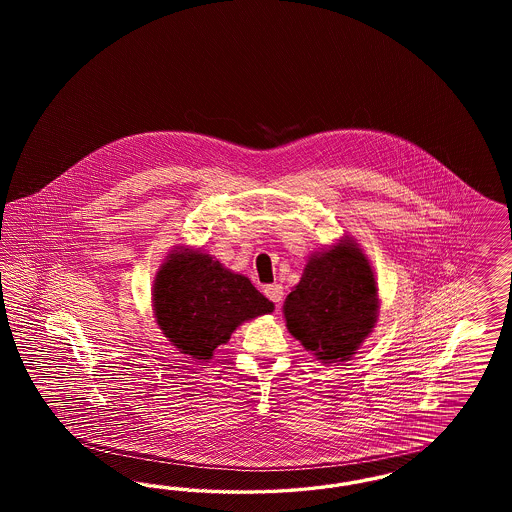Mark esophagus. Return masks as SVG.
<instances>
[{
    "mask_svg": "<svg viewBox=\"0 0 512 512\" xmlns=\"http://www.w3.org/2000/svg\"><path fill=\"white\" fill-rule=\"evenodd\" d=\"M265 295L278 307L282 303V299H284V288L280 284H270V286L265 288Z\"/></svg>",
    "mask_w": 512,
    "mask_h": 512,
    "instance_id": "esophagus-1",
    "label": "esophagus"
}]
</instances>
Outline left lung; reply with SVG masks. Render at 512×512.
I'll use <instances>...</instances> for the list:
<instances>
[{"mask_svg": "<svg viewBox=\"0 0 512 512\" xmlns=\"http://www.w3.org/2000/svg\"><path fill=\"white\" fill-rule=\"evenodd\" d=\"M293 338L322 363L349 359L378 317L374 272L353 242L315 255L284 303Z\"/></svg>", "mask_w": 512, "mask_h": 512, "instance_id": "8db88e82", "label": "left lung"}]
</instances>
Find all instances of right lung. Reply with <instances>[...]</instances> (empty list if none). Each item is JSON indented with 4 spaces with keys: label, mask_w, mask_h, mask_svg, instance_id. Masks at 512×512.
I'll use <instances>...</instances> for the list:
<instances>
[{
    "label": "right lung",
    "mask_w": 512,
    "mask_h": 512,
    "mask_svg": "<svg viewBox=\"0 0 512 512\" xmlns=\"http://www.w3.org/2000/svg\"><path fill=\"white\" fill-rule=\"evenodd\" d=\"M153 307L163 334L182 353L203 361L211 359L242 322L274 309L249 278L190 249L172 253L159 268Z\"/></svg>",
    "instance_id": "obj_1"
}]
</instances>
